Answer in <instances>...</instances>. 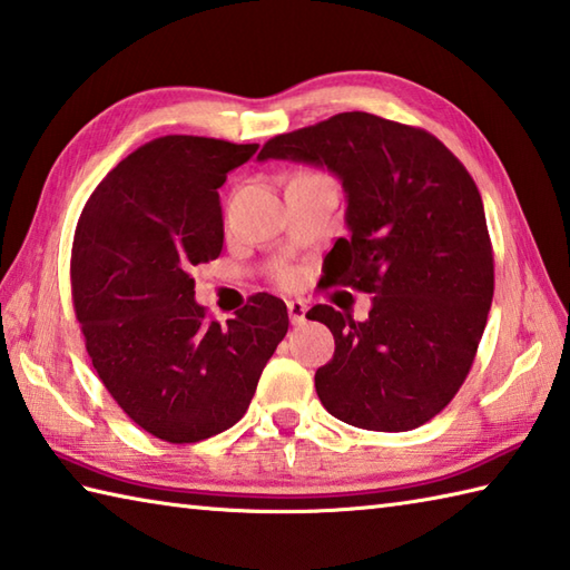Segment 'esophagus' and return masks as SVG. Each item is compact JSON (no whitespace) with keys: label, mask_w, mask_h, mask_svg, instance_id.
<instances>
[{"label":"esophagus","mask_w":570,"mask_h":570,"mask_svg":"<svg viewBox=\"0 0 570 570\" xmlns=\"http://www.w3.org/2000/svg\"><path fill=\"white\" fill-rule=\"evenodd\" d=\"M286 308H288V318H292V323L294 326H301V323L306 321V304L304 301H298V298H294V301H286Z\"/></svg>","instance_id":"obj_1"}]
</instances>
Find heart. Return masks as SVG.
I'll return each instance as SVG.
<instances>
[{"label":"heart","mask_w":570,"mask_h":570,"mask_svg":"<svg viewBox=\"0 0 570 570\" xmlns=\"http://www.w3.org/2000/svg\"><path fill=\"white\" fill-rule=\"evenodd\" d=\"M282 282H292V272H282Z\"/></svg>","instance_id":"heart-1"}]
</instances>
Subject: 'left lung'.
Listing matches in <instances>:
<instances>
[{
	"instance_id": "left-lung-1",
	"label": "left lung",
	"mask_w": 570,
	"mask_h": 570,
	"mask_svg": "<svg viewBox=\"0 0 570 570\" xmlns=\"http://www.w3.org/2000/svg\"><path fill=\"white\" fill-rule=\"evenodd\" d=\"M326 167L345 193V225L326 256L333 284L373 294L365 321L318 304L333 358L316 393L333 417L375 432L425 425L462 387L494 296L482 195L466 167L430 136L381 116L338 114L284 132L259 160Z\"/></svg>"
}]
</instances>
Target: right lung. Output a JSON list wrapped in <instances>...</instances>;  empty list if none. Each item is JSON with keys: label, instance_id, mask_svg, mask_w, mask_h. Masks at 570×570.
<instances>
[{"label": "right lung", "instance_id": "1", "mask_svg": "<svg viewBox=\"0 0 570 570\" xmlns=\"http://www.w3.org/2000/svg\"><path fill=\"white\" fill-rule=\"evenodd\" d=\"M256 148L155 138L104 177L76 225L71 294L86 351L120 410L165 442L239 422L288 331L272 294L252 296L227 323L195 301L193 269L225 242L217 189Z\"/></svg>", "mask_w": 570, "mask_h": 570}]
</instances>
